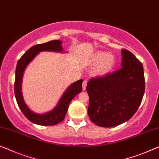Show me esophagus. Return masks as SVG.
Here are the masks:
<instances>
[{"label":"esophagus","instance_id":"1","mask_svg":"<svg viewBox=\"0 0 159 159\" xmlns=\"http://www.w3.org/2000/svg\"><path fill=\"white\" fill-rule=\"evenodd\" d=\"M86 86H87V81L86 80H84V82H83V84H82V88H83V91H85L86 89Z\"/></svg>","mask_w":159,"mask_h":159}]
</instances>
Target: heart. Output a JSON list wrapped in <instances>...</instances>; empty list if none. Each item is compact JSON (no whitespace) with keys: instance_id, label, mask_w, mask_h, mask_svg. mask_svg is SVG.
Here are the masks:
<instances>
[{"instance_id":"heart-1","label":"heart","mask_w":159,"mask_h":159,"mask_svg":"<svg viewBox=\"0 0 159 159\" xmlns=\"http://www.w3.org/2000/svg\"><path fill=\"white\" fill-rule=\"evenodd\" d=\"M90 63L96 64L93 68L96 75H104L113 69L116 63V57L111 53L96 51L91 56Z\"/></svg>"}]
</instances>
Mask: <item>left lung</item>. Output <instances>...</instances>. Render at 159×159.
<instances>
[{
  "instance_id": "1",
  "label": "left lung",
  "mask_w": 159,
  "mask_h": 159,
  "mask_svg": "<svg viewBox=\"0 0 159 159\" xmlns=\"http://www.w3.org/2000/svg\"><path fill=\"white\" fill-rule=\"evenodd\" d=\"M121 68L87 84L88 114L101 127L116 126L129 120L140 106L145 91L142 63L134 54L121 50Z\"/></svg>"
}]
</instances>
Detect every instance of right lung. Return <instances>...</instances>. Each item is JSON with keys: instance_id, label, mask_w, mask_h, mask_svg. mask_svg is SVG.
<instances>
[{"instance_id": "add662e5", "label": "right lung", "mask_w": 159, "mask_h": 159, "mask_svg": "<svg viewBox=\"0 0 159 159\" xmlns=\"http://www.w3.org/2000/svg\"><path fill=\"white\" fill-rule=\"evenodd\" d=\"M61 44L62 42L61 41L56 40L43 44L35 45L23 54L18 60L16 66L15 84H14V92H15L16 101L25 116L35 124L53 125L62 121L67 113L70 101L82 91V83L84 80L80 79L73 83L66 90L57 106L53 110L43 114L34 113L28 107L26 103H25L21 89H22L23 75L25 68L40 52L46 51L63 53V49Z\"/></svg>"}]
</instances>
